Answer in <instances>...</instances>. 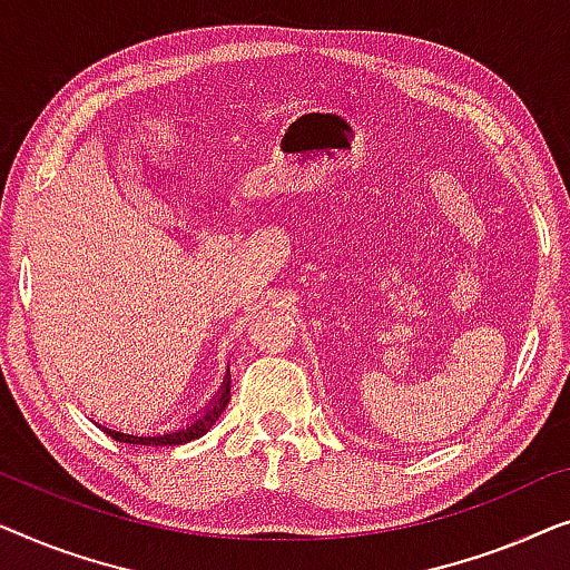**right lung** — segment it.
Instances as JSON below:
<instances>
[{
    "label": "right lung",
    "mask_w": 570,
    "mask_h": 570,
    "mask_svg": "<svg viewBox=\"0 0 570 570\" xmlns=\"http://www.w3.org/2000/svg\"><path fill=\"white\" fill-rule=\"evenodd\" d=\"M227 403H229V368H227V376H224L219 392H216V395L208 400V405L204 407V411L190 415V419L178 429L159 431V434H149V431H144V434H136V431L106 426V423H95V426H100L110 439H116V442H124V444H141V446L188 444V442H194V439H202L206 431L222 419V413L227 411Z\"/></svg>",
    "instance_id": "1"
}]
</instances>
